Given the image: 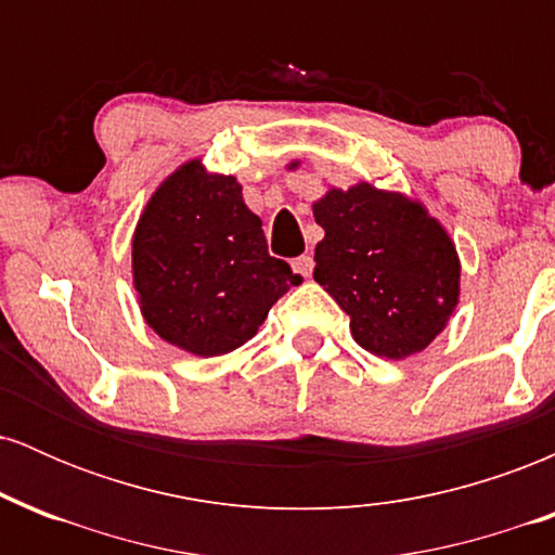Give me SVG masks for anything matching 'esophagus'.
<instances>
[{"label": "esophagus", "instance_id": "34e87169", "mask_svg": "<svg viewBox=\"0 0 555 555\" xmlns=\"http://www.w3.org/2000/svg\"><path fill=\"white\" fill-rule=\"evenodd\" d=\"M313 266H315L313 256H299L295 258V263H292V269H295V273H299L302 279H310L313 276Z\"/></svg>", "mask_w": 555, "mask_h": 555}]
</instances>
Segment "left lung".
Listing matches in <instances>:
<instances>
[{
  "label": "left lung",
  "instance_id": "obj_1",
  "mask_svg": "<svg viewBox=\"0 0 555 555\" xmlns=\"http://www.w3.org/2000/svg\"><path fill=\"white\" fill-rule=\"evenodd\" d=\"M313 214L326 232L313 276L349 315L354 341L388 360L423 352L460 299V258L443 227L367 182L331 190Z\"/></svg>",
  "mask_w": 555,
  "mask_h": 555
}]
</instances>
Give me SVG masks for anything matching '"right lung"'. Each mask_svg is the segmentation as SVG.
I'll return each mask as SVG.
<instances>
[{
  "label": "right lung",
  "mask_w": 555,
  "mask_h": 555,
  "mask_svg": "<svg viewBox=\"0 0 555 555\" xmlns=\"http://www.w3.org/2000/svg\"><path fill=\"white\" fill-rule=\"evenodd\" d=\"M132 276L149 326L201 358L253 339L271 305L299 284L289 263L269 256L237 180L206 175L201 162L177 169L145 206Z\"/></svg>",
  "instance_id": "right-lung-1"
}]
</instances>
